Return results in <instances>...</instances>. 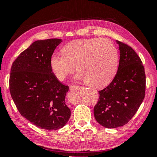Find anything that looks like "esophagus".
I'll use <instances>...</instances> for the list:
<instances>
[{"label": "esophagus", "instance_id": "34e87169", "mask_svg": "<svg viewBox=\"0 0 157 157\" xmlns=\"http://www.w3.org/2000/svg\"><path fill=\"white\" fill-rule=\"evenodd\" d=\"M76 87H78V86H70L69 88H70V90H73V89H74V88H75Z\"/></svg>", "mask_w": 157, "mask_h": 157}]
</instances>
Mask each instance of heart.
Masks as SVG:
<instances>
[{
  "instance_id": "1",
  "label": "heart",
  "mask_w": 157,
  "mask_h": 157,
  "mask_svg": "<svg viewBox=\"0 0 157 157\" xmlns=\"http://www.w3.org/2000/svg\"><path fill=\"white\" fill-rule=\"evenodd\" d=\"M62 55L53 54L50 67L59 80H64L75 69V79L88 86L101 88L113 80L118 68V51L107 39L78 40L65 45Z\"/></svg>"
}]
</instances>
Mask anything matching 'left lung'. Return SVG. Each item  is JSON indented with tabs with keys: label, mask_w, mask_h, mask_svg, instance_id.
Listing matches in <instances>:
<instances>
[{
	"label": "left lung",
	"mask_w": 157,
	"mask_h": 157,
	"mask_svg": "<svg viewBox=\"0 0 157 157\" xmlns=\"http://www.w3.org/2000/svg\"><path fill=\"white\" fill-rule=\"evenodd\" d=\"M119 45L118 70L111 83L101 90L94 107L96 121L105 128L126 124L144 99L146 75L141 59L132 47L116 40Z\"/></svg>",
	"instance_id": "obj_1"
}]
</instances>
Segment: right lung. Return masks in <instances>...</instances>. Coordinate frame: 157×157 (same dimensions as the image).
<instances>
[{
  "mask_svg": "<svg viewBox=\"0 0 157 157\" xmlns=\"http://www.w3.org/2000/svg\"><path fill=\"white\" fill-rule=\"evenodd\" d=\"M61 39L33 42L13 62L10 91L21 115L40 128L56 130L71 117L65 98L69 86L59 82L50 67V58Z\"/></svg>",
  "mask_w": 157,
  "mask_h": 157,
  "instance_id": "add662e5",
  "label": "right lung"
}]
</instances>
